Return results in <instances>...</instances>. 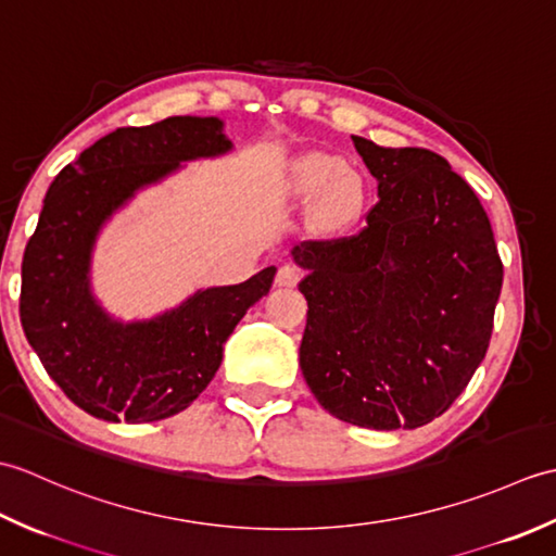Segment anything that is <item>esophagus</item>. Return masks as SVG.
Masks as SVG:
<instances>
[{"label":"esophagus","mask_w":556,"mask_h":556,"mask_svg":"<svg viewBox=\"0 0 556 556\" xmlns=\"http://www.w3.org/2000/svg\"><path fill=\"white\" fill-rule=\"evenodd\" d=\"M301 269L296 265H281L279 271H277V285L279 287H296L301 281Z\"/></svg>","instance_id":"34e87169"}]
</instances>
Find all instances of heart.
<instances>
[{
	"instance_id": "b5f03b06",
	"label": "heart",
	"mask_w": 556,
	"mask_h": 556,
	"mask_svg": "<svg viewBox=\"0 0 556 556\" xmlns=\"http://www.w3.org/2000/svg\"><path fill=\"white\" fill-rule=\"evenodd\" d=\"M344 168L332 155H308L293 167V193L315 198L313 217L323 229L339 231L351 227L361 217L365 198V181L358 172Z\"/></svg>"
}]
</instances>
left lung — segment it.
<instances>
[{
  "label": "left lung",
  "mask_w": 556,
  "mask_h": 556,
  "mask_svg": "<svg viewBox=\"0 0 556 556\" xmlns=\"http://www.w3.org/2000/svg\"><path fill=\"white\" fill-rule=\"evenodd\" d=\"M377 181L365 229L291 248L308 323L299 363L334 418L413 430L454 404L490 346L502 260L478 195L425 148L353 136Z\"/></svg>",
  "instance_id": "1"
}]
</instances>
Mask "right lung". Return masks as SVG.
I'll return each mask as SVG.
<instances>
[{
    "label": "right lung",
    "instance_id": "add662e5",
    "mask_svg": "<svg viewBox=\"0 0 556 556\" xmlns=\"http://www.w3.org/2000/svg\"><path fill=\"white\" fill-rule=\"evenodd\" d=\"M231 150L219 116H169L100 138L47 191L23 253L21 325L47 375L90 416L152 422L191 406L219 370L233 327L271 289L277 267H265L136 320L112 315L92 289L102 229L186 162Z\"/></svg>",
    "mask_w": 556,
    "mask_h": 556
}]
</instances>
